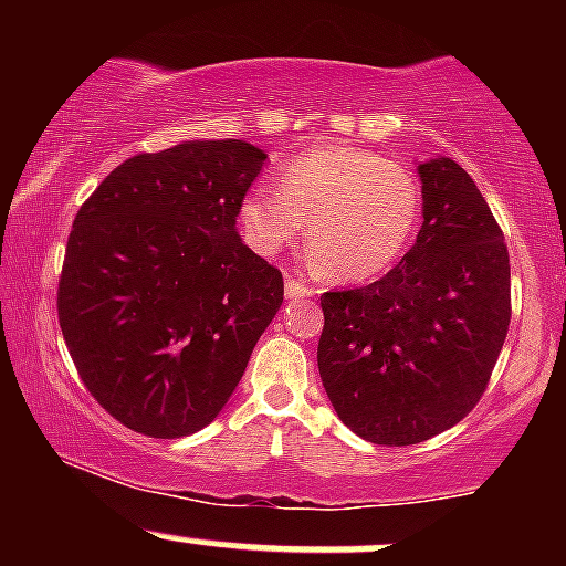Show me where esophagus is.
<instances>
[{"label": "esophagus", "mask_w": 566, "mask_h": 566, "mask_svg": "<svg viewBox=\"0 0 566 566\" xmlns=\"http://www.w3.org/2000/svg\"><path fill=\"white\" fill-rule=\"evenodd\" d=\"M284 292H287L290 301H303V297H314V287H308V284L301 282V279H292L287 276V282H284Z\"/></svg>", "instance_id": "1"}]
</instances>
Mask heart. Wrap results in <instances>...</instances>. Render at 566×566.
<instances>
[{"label": "heart", "mask_w": 566, "mask_h": 566, "mask_svg": "<svg viewBox=\"0 0 566 566\" xmlns=\"http://www.w3.org/2000/svg\"><path fill=\"white\" fill-rule=\"evenodd\" d=\"M423 205L418 175L354 146H319L287 161L274 188H252L239 231L258 255L301 237L327 276L367 282L386 274L412 242Z\"/></svg>", "instance_id": "heart-1"}]
</instances>
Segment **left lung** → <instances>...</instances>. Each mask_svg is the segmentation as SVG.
I'll return each mask as SVG.
<instances>
[{"mask_svg": "<svg viewBox=\"0 0 566 566\" xmlns=\"http://www.w3.org/2000/svg\"><path fill=\"white\" fill-rule=\"evenodd\" d=\"M423 229L367 287L324 292L319 375L356 437L407 447L482 399L511 324V263L490 205L458 161L418 167Z\"/></svg>", "mask_w": 566, "mask_h": 566, "instance_id": "8db88e82", "label": "left lung"}]
</instances>
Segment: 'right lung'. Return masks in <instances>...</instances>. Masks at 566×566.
I'll list each match as a JSON object with an SVG mask.
<instances>
[{
  "instance_id": "right-lung-1",
  "label": "right lung",
  "mask_w": 566,
  "mask_h": 566,
  "mask_svg": "<svg viewBox=\"0 0 566 566\" xmlns=\"http://www.w3.org/2000/svg\"><path fill=\"white\" fill-rule=\"evenodd\" d=\"M265 154L186 140L122 161L74 218L57 322L112 418L180 439L218 418L284 301L282 271L239 239Z\"/></svg>"
}]
</instances>
